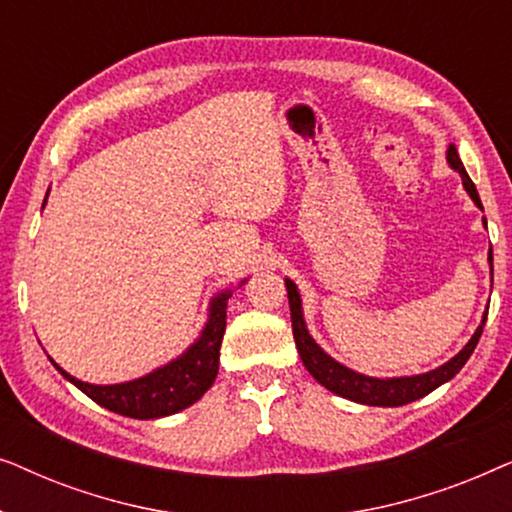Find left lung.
<instances>
[{
    "instance_id": "obj_1",
    "label": "left lung",
    "mask_w": 512,
    "mask_h": 512,
    "mask_svg": "<svg viewBox=\"0 0 512 512\" xmlns=\"http://www.w3.org/2000/svg\"><path fill=\"white\" fill-rule=\"evenodd\" d=\"M447 165L452 167L454 172H459L461 184H464L466 193L471 195V200L475 202V207L482 209L480 195L475 191V184L468 177L464 170V163H461L457 146L450 144L447 146ZM487 228V221L482 219ZM489 261V272L494 275V265H492V247H489L487 254ZM286 291H289V307H291V324H293V338H296V347L300 359H303V366L307 368L314 380H317L321 387H326L333 394H338L347 401L361 403V405H377V408H398V405L412 403L417 398H422L426 394H431L433 389H438L440 384L450 382L454 375L459 373L461 368L466 366V361L471 359L475 345H478L480 335H482V326L487 321V312L482 314L480 326L475 328V333L471 335V340L466 342L464 349L459 354H454L450 361H445L443 366L429 370V373L422 375H403V377H370L363 373H356V370L347 368L345 363L335 361L331 354H326L324 349L317 345V340L312 338L310 331H307L305 324V314H303V300H300L298 286L291 282V279H284Z\"/></svg>"
}]
</instances>
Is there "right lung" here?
I'll use <instances>...</instances> for the list:
<instances>
[{
    "instance_id": "1",
    "label": "right lung",
    "mask_w": 512,
    "mask_h": 512,
    "mask_svg": "<svg viewBox=\"0 0 512 512\" xmlns=\"http://www.w3.org/2000/svg\"><path fill=\"white\" fill-rule=\"evenodd\" d=\"M244 282H240V286ZM230 296H233V291L226 289L209 300L205 326H202L198 338L177 359L167 361L165 366L151 370V373L142 377H135V380L118 384H90L69 375L67 370H62L51 356L48 359L60 370V375L65 380L72 382L74 387H79L97 405L116 412V415L132 419H158L177 415V412L186 410L188 405L200 401L216 380L221 340L223 333H226V307Z\"/></svg>"
}]
</instances>
